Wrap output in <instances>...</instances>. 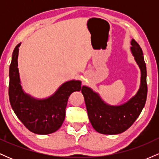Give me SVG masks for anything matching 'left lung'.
<instances>
[{"instance_id":"1","label":"left lung","mask_w":159,"mask_h":159,"mask_svg":"<svg viewBox=\"0 0 159 159\" xmlns=\"http://www.w3.org/2000/svg\"><path fill=\"white\" fill-rule=\"evenodd\" d=\"M131 52L140 69V84L137 93L126 102L111 105L87 86H83V94L89 120L96 132L104 134H117L127 130L143 110L147 96V67L142 49L134 39L131 41Z\"/></svg>"}]
</instances>
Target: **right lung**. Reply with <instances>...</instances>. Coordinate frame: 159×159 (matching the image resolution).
<instances>
[{
    "label": "right lung",
    "instance_id": "right-lung-1",
    "mask_svg": "<svg viewBox=\"0 0 159 159\" xmlns=\"http://www.w3.org/2000/svg\"><path fill=\"white\" fill-rule=\"evenodd\" d=\"M18 44L12 55L10 66L9 98L17 117L30 132L48 134L61 128L65 119L69 96L81 90V81L71 80L59 87L54 94L45 98H36L23 90L18 68L19 47Z\"/></svg>",
    "mask_w": 159,
    "mask_h": 159
}]
</instances>
